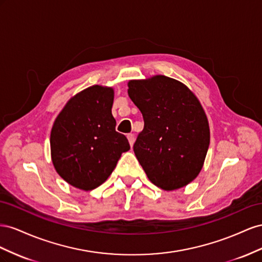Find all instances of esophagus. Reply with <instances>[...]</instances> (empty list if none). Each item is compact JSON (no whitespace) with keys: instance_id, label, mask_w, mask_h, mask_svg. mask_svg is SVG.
<instances>
[{"instance_id":"obj_1","label":"esophagus","mask_w":262,"mask_h":262,"mask_svg":"<svg viewBox=\"0 0 262 262\" xmlns=\"http://www.w3.org/2000/svg\"><path fill=\"white\" fill-rule=\"evenodd\" d=\"M127 139L129 141V145L133 147L134 143H135V136H134V134H128V135H127Z\"/></svg>"}]
</instances>
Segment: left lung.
I'll return each mask as SVG.
<instances>
[{"label":"left lung","mask_w":262,"mask_h":262,"mask_svg":"<svg viewBox=\"0 0 262 262\" xmlns=\"http://www.w3.org/2000/svg\"><path fill=\"white\" fill-rule=\"evenodd\" d=\"M128 95L144 117L134 152L155 185L173 191L203 168L210 126L199 99L182 82L166 76L130 80Z\"/></svg>","instance_id":"obj_1"}]
</instances>
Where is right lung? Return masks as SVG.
Here are the masks:
<instances>
[{
    "instance_id": "1",
    "label": "right lung",
    "mask_w": 262,
    "mask_h": 262,
    "mask_svg": "<svg viewBox=\"0 0 262 262\" xmlns=\"http://www.w3.org/2000/svg\"><path fill=\"white\" fill-rule=\"evenodd\" d=\"M113 101V88H86L67 102L52 125V164L74 188H98L113 172L122 154L130 149L127 138L115 130Z\"/></svg>"
}]
</instances>
